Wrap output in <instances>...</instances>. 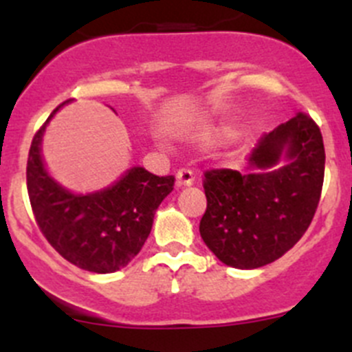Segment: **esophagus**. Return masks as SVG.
<instances>
[{"label": "esophagus", "instance_id": "34e87169", "mask_svg": "<svg viewBox=\"0 0 352 352\" xmlns=\"http://www.w3.org/2000/svg\"><path fill=\"white\" fill-rule=\"evenodd\" d=\"M194 172L190 168H180L179 172H177V184H179L180 187H186V186H192L194 184Z\"/></svg>", "mask_w": 352, "mask_h": 352}]
</instances>
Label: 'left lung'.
Masks as SVG:
<instances>
[{
	"label": "left lung",
	"instance_id": "obj_1",
	"mask_svg": "<svg viewBox=\"0 0 352 352\" xmlns=\"http://www.w3.org/2000/svg\"><path fill=\"white\" fill-rule=\"evenodd\" d=\"M289 162L269 172L242 175L232 168L206 170V212L199 232L226 265L257 269L286 254L305 235L324 186L325 150L310 116L294 117L264 134L248 156L254 168Z\"/></svg>",
	"mask_w": 352,
	"mask_h": 352
}]
</instances>
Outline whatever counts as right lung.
<instances>
[{
    "label": "right lung",
    "mask_w": 352,
    "mask_h": 352,
    "mask_svg": "<svg viewBox=\"0 0 352 352\" xmlns=\"http://www.w3.org/2000/svg\"><path fill=\"white\" fill-rule=\"evenodd\" d=\"M61 105L35 133L28 151L27 190L35 223L67 262L98 274L116 272L140 254L156 209L173 190L175 177H158L136 166L100 192H67L47 175L41 158L42 134Z\"/></svg>",
    "instance_id": "obj_1"
}]
</instances>
